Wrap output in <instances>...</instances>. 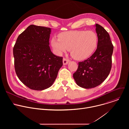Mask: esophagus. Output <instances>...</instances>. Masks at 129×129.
Wrapping results in <instances>:
<instances>
[{
  "label": "esophagus",
  "instance_id": "34e87169",
  "mask_svg": "<svg viewBox=\"0 0 129 129\" xmlns=\"http://www.w3.org/2000/svg\"><path fill=\"white\" fill-rule=\"evenodd\" d=\"M69 61H70V60L69 59L65 58H64L63 59V63L64 65H67Z\"/></svg>",
  "mask_w": 129,
  "mask_h": 129
}]
</instances>
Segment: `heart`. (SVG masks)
I'll list each match as a JSON object with an SVG mask.
<instances>
[{"label": "heart", "instance_id": "obj_1", "mask_svg": "<svg viewBox=\"0 0 129 129\" xmlns=\"http://www.w3.org/2000/svg\"><path fill=\"white\" fill-rule=\"evenodd\" d=\"M98 43L97 34L93 30H76L61 33L59 39L52 38L51 44L59 53L70 50L71 56L77 60L87 59L95 50Z\"/></svg>", "mask_w": 129, "mask_h": 129}]
</instances>
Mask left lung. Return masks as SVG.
I'll list each match as a JSON object with an SVG mask.
<instances>
[{"mask_svg":"<svg viewBox=\"0 0 129 129\" xmlns=\"http://www.w3.org/2000/svg\"><path fill=\"white\" fill-rule=\"evenodd\" d=\"M98 36L97 49L87 60L79 62L73 77L77 85L89 89L101 84L108 77L112 67L113 45L106 30L99 24H95Z\"/></svg>","mask_w":129,"mask_h":129,"instance_id":"obj_1","label":"left lung"}]
</instances>
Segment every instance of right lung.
I'll list each match as a JSON object with an SVG mask.
<instances>
[{"label": "right lung", "mask_w": 129, "mask_h": 129, "mask_svg": "<svg viewBox=\"0 0 129 129\" xmlns=\"http://www.w3.org/2000/svg\"><path fill=\"white\" fill-rule=\"evenodd\" d=\"M50 32L49 27L30 25L19 35L13 48L16 75L33 90L50 87L63 65V58L50 50Z\"/></svg>", "instance_id": "add662e5"}]
</instances>
